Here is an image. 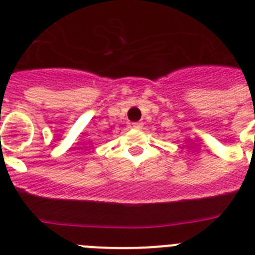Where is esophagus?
Wrapping results in <instances>:
<instances>
[{
	"instance_id": "obj_1",
	"label": "esophagus",
	"mask_w": 255,
	"mask_h": 255,
	"mask_svg": "<svg viewBox=\"0 0 255 255\" xmlns=\"http://www.w3.org/2000/svg\"><path fill=\"white\" fill-rule=\"evenodd\" d=\"M132 126H134V128H136V129H140L141 126H143V123H140V121H138V123H134V124H132Z\"/></svg>"
}]
</instances>
